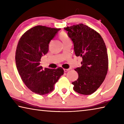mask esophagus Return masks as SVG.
Wrapping results in <instances>:
<instances>
[{"mask_svg": "<svg viewBox=\"0 0 124 124\" xmlns=\"http://www.w3.org/2000/svg\"><path fill=\"white\" fill-rule=\"evenodd\" d=\"M70 70V69H64V72H68Z\"/></svg>", "mask_w": 124, "mask_h": 124, "instance_id": "34e87169", "label": "esophagus"}]
</instances>
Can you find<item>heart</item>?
<instances>
[{
    "instance_id": "obj_1",
    "label": "heart",
    "mask_w": 124,
    "mask_h": 124,
    "mask_svg": "<svg viewBox=\"0 0 124 124\" xmlns=\"http://www.w3.org/2000/svg\"><path fill=\"white\" fill-rule=\"evenodd\" d=\"M59 37H60V39L62 41L63 43H65V42H66V41H68L69 40H70V38H69L68 35L65 33H61V34L59 35Z\"/></svg>"
}]
</instances>
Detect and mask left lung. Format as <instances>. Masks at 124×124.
I'll return each instance as SVG.
<instances>
[{
	"mask_svg": "<svg viewBox=\"0 0 124 124\" xmlns=\"http://www.w3.org/2000/svg\"><path fill=\"white\" fill-rule=\"evenodd\" d=\"M74 44L76 56L83 58L81 66L75 69L78 79L72 83L75 91L91 95L104 80L108 72V58L106 46L99 33L84 24L64 28Z\"/></svg>",
	"mask_w": 124,
	"mask_h": 124,
	"instance_id": "left-lung-1",
	"label": "left lung"
}]
</instances>
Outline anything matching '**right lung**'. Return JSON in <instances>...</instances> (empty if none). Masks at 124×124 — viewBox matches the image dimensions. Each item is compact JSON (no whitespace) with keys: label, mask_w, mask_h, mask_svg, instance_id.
<instances>
[{"label":"right lung","mask_w":124,"mask_h":124,"mask_svg":"<svg viewBox=\"0 0 124 124\" xmlns=\"http://www.w3.org/2000/svg\"><path fill=\"white\" fill-rule=\"evenodd\" d=\"M60 29L35 26L22 35L16 48V67L23 82L33 92L40 95L53 91L54 84L64 74L61 67L43 70L40 66L41 57L49 51L50 41Z\"/></svg>","instance_id":"obj_1"}]
</instances>
